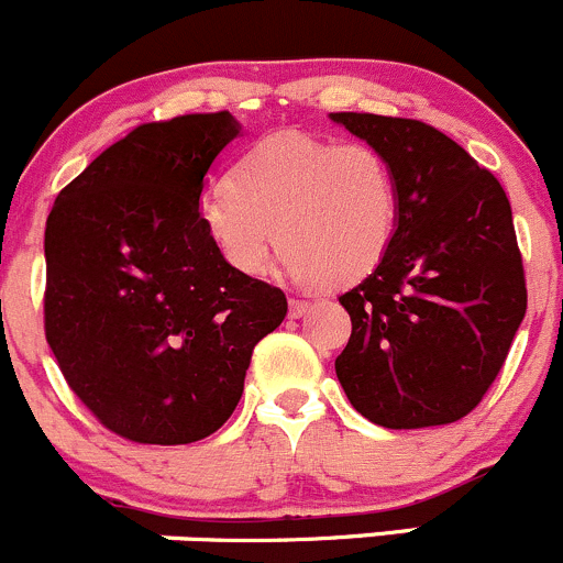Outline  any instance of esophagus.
Returning <instances> with one entry per match:
<instances>
[{
  "label": "esophagus",
  "mask_w": 563,
  "mask_h": 563,
  "mask_svg": "<svg viewBox=\"0 0 563 563\" xmlns=\"http://www.w3.org/2000/svg\"><path fill=\"white\" fill-rule=\"evenodd\" d=\"M311 309V300L289 298V317H303Z\"/></svg>",
  "instance_id": "34e87169"
}]
</instances>
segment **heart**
<instances>
[{"label":"heart","instance_id":"heart-1","mask_svg":"<svg viewBox=\"0 0 563 563\" xmlns=\"http://www.w3.org/2000/svg\"><path fill=\"white\" fill-rule=\"evenodd\" d=\"M197 219L238 274H265L276 235L295 274L347 287L386 257L397 232L399 186L394 166L372 144L282 131L246 150L230 180L205 188Z\"/></svg>","mask_w":563,"mask_h":563}]
</instances>
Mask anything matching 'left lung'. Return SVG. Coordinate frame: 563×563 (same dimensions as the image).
<instances>
[{"label": "left lung", "mask_w": 563, "mask_h": 563, "mask_svg": "<svg viewBox=\"0 0 563 563\" xmlns=\"http://www.w3.org/2000/svg\"><path fill=\"white\" fill-rule=\"evenodd\" d=\"M380 150L399 186L386 257L339 303L353 333L336 358L350 405L388 430L452 424L498 377L526 317V271L506 191L421 120L333 111Z\"/></svg>", "instance_id": "1"}]
</instances>
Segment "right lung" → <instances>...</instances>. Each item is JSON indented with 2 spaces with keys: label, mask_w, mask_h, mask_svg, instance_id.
I'll use <instances>...</instances> for the list:
<instances>
[{
  "label": "right lung",
  "mask_w": 563,
  "mask_h": 563,
  "mask_svg": "<svg viewBox=\"0 0 563 563\" xmlns=\"http://www.w3.org/2000/svg\"><path fill=\"white\" fill-rule=\"evenodd\" d=\"M241 133L230 111L144 122L59 191L46 221V342L114 435L177 446L241 402L279 287L232 271L197 219L205 175Z\"/></svg>",
  "instance_id": "right-lung-1"
}]
</instances>
